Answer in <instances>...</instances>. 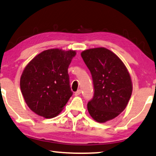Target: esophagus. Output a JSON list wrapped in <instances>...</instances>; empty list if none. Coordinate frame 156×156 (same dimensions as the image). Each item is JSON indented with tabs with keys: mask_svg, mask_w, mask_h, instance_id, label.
<instances>
[{
	"mask_svg": "<svg viewBox=\"0 0 156 156\" xmlns=\"http://www.w3.org/2000/svg\"><path fill=\"white\" fill-rule=\"evenodd\" d=\"M81 93V90H78L77 91H76L75 93V95H76V96H77V95H80Z\"/></svg>",
	"mask_w": 156,
	"mask_h": 156,
	"instance_id": "esophagus-1",
	"label": "esophagus"
}]
</instances>
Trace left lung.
I'll return each mask as SVG.
<instances>
[{"mask_svg": "<svg viewBox=\"0 0 156 156\" xmlns=\"http://www.w3.org/2000/svg\"><path fill=\"white\" fill-rule=\"evenodd\" d=\"M81 56L92 76L94 94L87 104L92 118L99 123L114 119L130 100L133 86L125 65L104 47L87 49Z\"/></svg>", "mask_w": 156, "mask_h": 156, "instance_id": "1", "label": "left lung"}]
</instances>
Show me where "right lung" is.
Wrapping results in <instances>:
<instances>
[{"mask_svg":"<svg viewBox=\"0 0 156 156\" xmlns=\"http://www.w3.org/2000/svg\"><path fill=\"white\" fill-rule=\"evenodd\" d=\"M75 51H42L28 63L20 80L25 102L33 112L47 119L56 116L73 95L68 67Z\"/></svg>","mask_w":156,"mask_h":156,"instance_id":"1","label":"right lung"}]
</instances>
